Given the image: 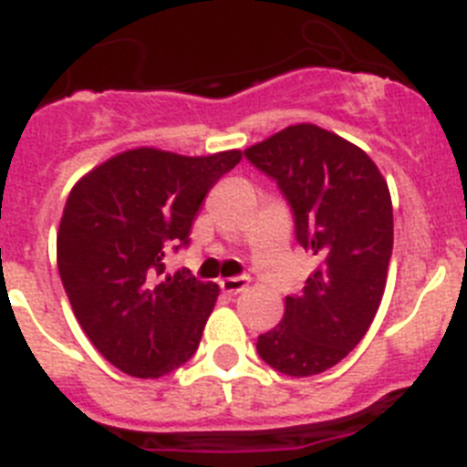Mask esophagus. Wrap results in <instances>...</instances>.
<instances>
[{"instance_id":"34e87169","label":"esophagus","mask_w":467,"mask_h":467,"mask_svg":"<svg viewBox=\"0 0 467 467\" xmlns=\"http://www.w3.org/2000/svg\"><path fill=\"white\" fill-rule=\"evenodd\" d=\"M247 283H250L247 275H234V278H222L220 287L226 292V295H238V292L245 290Z\"/></svg>"}]
</instances>
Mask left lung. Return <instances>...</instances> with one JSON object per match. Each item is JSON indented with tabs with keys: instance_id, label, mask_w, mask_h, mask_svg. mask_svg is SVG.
Returning <instances> with one entry per match:
<instances>
[{
	"instance_id": "8db88e82",
	"label": "left lung",
	"mask_w": 467,
	"mask_h": 467,
	"mask_svg": "<svg viewBox=\"0 0 467 467\" xmlns=\"http://www.w3.org/2000/svg\"><path fill=\"white\" fill-rule=\"evenodd\" d=\"M278 184L295 217V236L317 257L301 295L285 296V316L259 334L257 353L275 372L313 377L344 360L372 325L393 254V203L360 147L313 123L287 126L245 150Z\"/></svg>"
}]
</instances>
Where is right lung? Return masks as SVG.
I'll list each match as a JSON object with an SVG mask.
<instances>
[{
	"label": "right lung",
	"instance_id": "add662e5",
	"mask_svg": "<svg viewBox=\"0 0 467 467\" xmlns=\"http://www.w3.org/2000/svg\"><path fill=\"white\" fill-rule=\"evenodd\" d=\"M241 151L180 156L128 150L69 192L57 271L90 344L138 379H159L196 353L220 287L166 271V247L189 245L198 210Z\"/></svg>",
	"mask_w": 467,
	"mask_h": 467
}]
</instances>
